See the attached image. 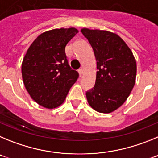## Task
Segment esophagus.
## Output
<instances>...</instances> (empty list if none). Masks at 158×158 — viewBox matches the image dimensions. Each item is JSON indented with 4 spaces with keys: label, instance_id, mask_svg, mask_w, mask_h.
I'll list each match as a JSON object with an SVG mask.
<instances>
[{
    "label": "esophagus",
    "instance_id": "34e87169",
    "mask_svg": "<svg viewBox=\"0 0 158 158\" xmlns=\"http://www.w3.org/2000/svg\"><path fill=\"white\" fill-rule=\"evenodd\" d=\"M78 72H79V76H82V73H83V69H79V70H78Z\"/></svg>",
    "mask_w": 158,
    "mask_h": 158
}]
</instances>
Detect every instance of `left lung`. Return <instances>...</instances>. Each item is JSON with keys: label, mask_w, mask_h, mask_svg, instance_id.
<instances>
[{"label": "left lung", "mask_w": 158, "mask_h": 158, "mask_svg": "<svg viewBox=\"0 0 158 158\" xmlns=\"http://www.w3.org/2000/svg\"><path fill=\"white\" fill-rule=\"evenodd\" d=\"M81 32L93 48L98 69L94 87L86 94L87 102L97 112L110 113L124 103L134 87L135 58L116 34L88 28Z\"/></svg>", "instance_id": "1"}]
</instances>
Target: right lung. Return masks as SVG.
<instances>
[{
    "mask_svg": "<svg viewBox=\"0 0 158 158\" xmlns=\"http://www.w3.org/2000/svg\"><path fill=\"white\" fill-rule=\"evenodd\" d=\"M79 32L76 28H60L38 35L22 62V77L31 98L45 109L64 103L79 73L69 65L65 47Z\"/></svg>",
    "mask_w": 158,
    "mask_h": 158,
    "instance_id": "1",
    "label": "right lung"
}]
</instances>
